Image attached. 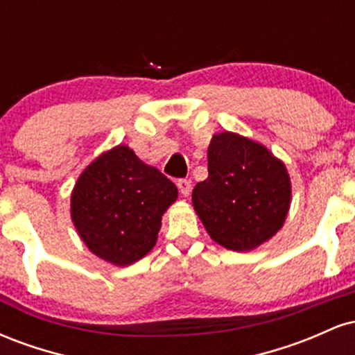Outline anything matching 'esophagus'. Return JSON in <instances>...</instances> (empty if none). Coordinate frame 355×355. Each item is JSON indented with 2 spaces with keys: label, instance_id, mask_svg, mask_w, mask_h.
Here are the masks:
<instances>
[{
  "label": "esophagus",
  "instance_id": "34e87169",
  "mask_svg": "<svg viewBox=\"0 0 355 355\" xmlns=\"http://www.w3.org/2000/svg\"><path fill=\"white\" fill-rule=\"evenodd\" d=\"M177 187H178V190H180V193L183 195V197H189L190 191H191V180L182 178V180L177 182Z\"/></svg>",
  "mask_w": 355,
  "mask_h": 355
}]
</instances>
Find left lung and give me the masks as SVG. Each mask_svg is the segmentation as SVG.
<instances>
[{
	"label": "left lung",
	"mask_w": 355,
	"mask_h": 355,
	"mask_svg": "<svg viewBox=\"0 0 355 355\" xmlns=\"http://www.w3.org/2000/svg\"><path fill=\"white\" fill-rule=\"evenodd\" d=\"M209 177L191 202L215 242L234 252L254 250L282 229L291 207V177L272 152L232 132L209 145Z\"/></svg>",
	"instance_id": "1"
}]
</instances>
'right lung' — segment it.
<instances>
[{
    "label": "right lung",
    "instance_id": "add662e5",
    "mask_svg": "<svg viewBox=\"0 0 355 355\" xmlns=\"http://www.w3.org/2000/svg\"><path fill=\"white\" fill-rule=\"evenodd\" d=\"M178 190L160 170L118 145L101 153L78 177L71 193V220L89 250L125 267L157 243L162 215Z\"/></svg>",
    "mask_w": 355,
    "mask_h": 355
}]
</instances>
